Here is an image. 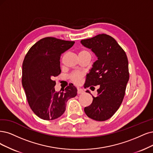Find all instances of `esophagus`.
<instances>
[{"label":"esophagus","mask_w":153,"mask_h":153,"mask_svg":"<svg viewBox=\"0 0 153 153\" xmlns=\"http://www.w3.org/2000/svg\"><path fill=\"white\" fill-rule=\"evenodd\" d=\"M84 93V90L81 88H77V94H82Z\"/></svg>","instance_id":"1"}]
</instances>
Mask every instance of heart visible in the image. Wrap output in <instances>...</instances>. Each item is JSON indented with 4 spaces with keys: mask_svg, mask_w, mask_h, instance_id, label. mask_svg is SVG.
<instances>
[{
    "mask_svg": "<svg viewBox=\"0 0 153 153\" xmlns=\"http://www.w3.org/2000/svg\"><path fill=\"white\" fill-rule=\"evenodd\" d=\"M87 54H90V53L87 50H82L79 52V55H84ZM83 77V74L80 72H74L69 76V78L73 83L79 84L81 81V79Z\"/></svg>",
    "mask_w": 153,
    "mask_h": 153,
    "instance_id": "obj_1",
    "label": "heart"
}]
</instances>
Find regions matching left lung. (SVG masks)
Returning a JSON list of instances; mask_svg holds the SVG:
<instances>
[{"label":"left lung","instance_id":"1","mask_svg":"<svg viewBox=\"0 0 153 153\" xmlns=\"http://www.w3.org/2000/svg\"><path fill=\"white\" fill-rule=\"evenodd\" d=\"M81 43L98 57L88 74L86 87L100 85L97 96H93L92 103L84 108V111L94 120L105 121L115 114L125 96L129 79L127 56L115 39L106 34L82 39ZM86 92L90 93L88 90Z\"/></svg>","mask_w":153,"mask_h":153}]
</instances>
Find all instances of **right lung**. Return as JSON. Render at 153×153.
Segmentation results:
<instances>
[{
    "instance_id": "obj_1",
    "label": "right lung",
    "mask_w": 153,
    "mask_h": 153,
    "mask_svg": "<svg viewBox=\"0 0 153 153\" xmlns=\"http://www.w3.org/2000/svg\"><path fill=\"white\" fill-rule=\"evenodd\" d=\"M74 43L46 37L33 45L25 56L22 84L31 109L43 120H52L60 117L65 110L68 100L77 95V90L72 84L62 91H55L56 82L53 80L61 72L62 53Z\"/></svg>"
}]
</instances>
